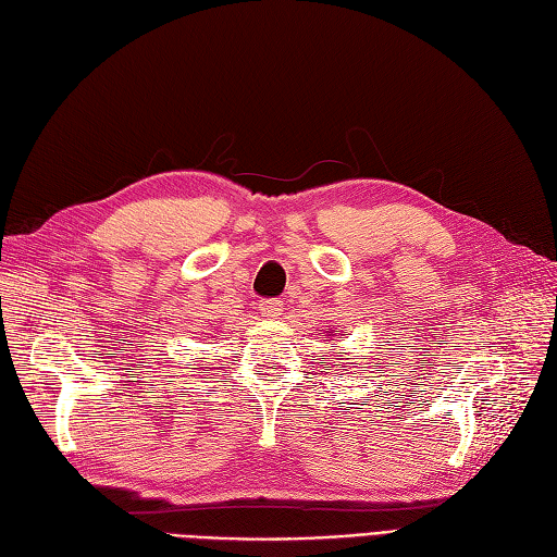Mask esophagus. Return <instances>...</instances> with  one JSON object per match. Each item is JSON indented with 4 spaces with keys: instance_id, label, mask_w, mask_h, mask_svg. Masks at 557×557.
<instances>
[{
    "instance_id": "esophagus-1",
    "label": "esophagus",
    "mask_w": 557,
    "mask_h": 557,
    "mask_svg": "<svg viewBox=\"0 0 557 557\" xmlns=\"http://www.w3.org/2000/svg\"><path fill=\"white\" fill-rule=\"evenodd\" d=\"M258 309H260V313H263L265 318H280L282 315V301L280 299H263L258 304Z\"/></svg>"
}]
</instances>
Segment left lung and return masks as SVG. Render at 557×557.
<instances>
[{"instance_id": "left-lung-1", "label": "left lung", "mask_w": 557, "mask_h": 557, "mask_svg": "<svg viewBox=\"0 0 557 557\" xmlns=\"http://www.w3.org/2000/svg\"><path fill=\"white\" fill-rule=\"evenodd\" d=\"M335 333H337V330H335ZM339 354H342V351H339Z\"/></svg>"}]
</instances>
